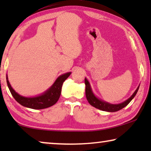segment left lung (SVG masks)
<instances>
[{
  "label": "left lung",
  "instance_id": "8db88e82",
  "mask_svg": "<svg viewBox=\"0 0 151 151\" xmlns=\"http://www.w3.org/2000/svg\"><path fill=\"white\" fill-rule=\"evenodd\" d=\"M84 83H85L86 85V88H85V93H86V99H87L88 102L89 104L91 105V106H94L95 108L100 109V110L104 111H108V112H115V111H117L120 109H123L124 107L127 106L128 104H129V102L133 100L134 97L135 96V95L137 94V91L139 89V86H138L137 89L135 90V91L133 93V94L130 97V98L124 101V102H122L120 104H110V103L105 102V101H103L100 99L97 98V97L95 96L93 93L92 91L91 87V85L89 84V82L88 81L87 79L85 78L84 79Z\"/></svg>",
  "mask_w": 151,
  "mask_h": 151
}]
</instances>
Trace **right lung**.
I'll use <instances>...</instances> for the list:
<instances>
[{
	"label": "right lung",
	"instance_id": "1",
	"mask_svg": "<svg viewBox=\"0 0 151 151\" xmlns=\"http://www.w3.org/2000/svg\"><path fill=\"white\" fill-rule=\"evenodd\" d=\"M71 72H69V73H66L60 76L53 84V85L45 93H43L40 96L30 97V98L23 97L17 93L10 85L7 75L6 79H7V86L12 96L20 104L33 109H42L53 106L58 102L60 96L63 82L71 75Z\"/></svg>",
	"mask_w": 151,
	"mask_h": 151
}]
</instances>
